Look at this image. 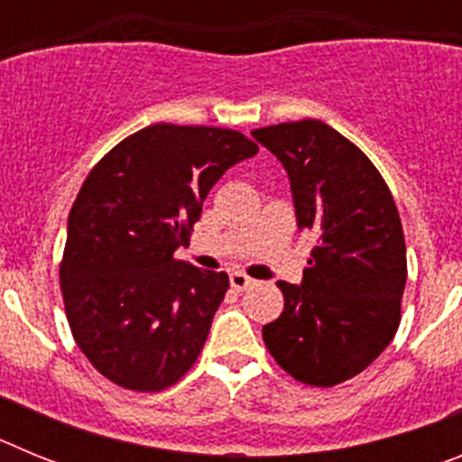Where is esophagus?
Returning a JSON list of instances; mask_svg holds the SVG:
<instances>
[{"mask_svg":"<svg viewBox=\"0 0 462 462\" xmlns=\"http://www.w3.org/2000/svg\"><path fill=\"white\" fill-rule=\"evenodd\" d=\"M228 282H231V287L238 289V291H243V289L250 287L254 280H252L250 275H245L243 271H236V273H231V275H228Z\"/></svg>","mask_w":462,"mask_h":462,"instance_id":"obj_1","label":"esophagus"}]
</instances>
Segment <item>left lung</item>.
Masks as SVG:
<instances>
[{"label": "left lung", "instance_id": "obj_1", "mask_svg": "<svg viewBox=\"0 0 462 462\" xmlns=\"http://www.w3.org/2000/svg\"><path fill=\"white\" fill-rule=\"evenodd\" d=\"M252 136L287 171L298 228L317 236L303 282H277L284 310L263 326V342L293 379L336 386L398 330L407 282L398 208L373 162L326 122H282Z\"/></svg>", "mask_w": 462, "mask_h": 462}]
</instances>
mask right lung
<instances>
[{"label": "right lung", "instance_id": "right-lung-1", "mask_svg": "<svg viewBox=\"0 0 462 462\" xmlns=\"http://www.w3.org/2000/svg\"><path fill=\"white\" fill-rule=\"evenodd\" d=\"M256 152L234 129L162 122L89 171L69 212L60 287L73 340L106 379L152 393L194 365L228 275L173 254L212 185Z\"/></svg>", "mask_w": 462, "mask_h": 462}]
</instances>
